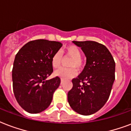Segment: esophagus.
Returning <instances> with one entry per match:
<instances>
[{
	"label": "esophagus",
	"instance_id": "1",
	"mask_svg": "<svg viewBox=\"0 0 131 131\" xmlns=\"http://www.w3.org/2000/svg\"><path fill=\"white\" fill-rule=\"evenodd\" d=\"M63 83V80L61 79V85H62Z\"/></svg>",
	"mask_w": 131,
	"mask_h": 131
}]
</instances>
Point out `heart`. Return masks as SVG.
I'll list each match as a JSON object with an SVG mask.
<instances>
[{"label":"heart","instance_id":"1","mask_svg":"<svg viewBox=\"0 0 131 131\" xmlns=\"http://www.w3.org/2000/svg\"><path fill=\"white\" fill-rule=\"evenodd\" d=\"M62 53L66 56L70 57L71 59L68 62L69 68H60L55 72V75L60 77L61 79L67 80L72 79L77 75V70H81L83 66V61L82 59L81 51L77 46L70 45L63 50ZM62 56L59 51L56 52L51 59V63L54 69L59 68L61 65Z\"/></svg>","mask_w":131,"mask_h":131}]
</instances>
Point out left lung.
I'll list each match as a JSON object with an SVG mask.
<instances>
[{"label":"left lung","instance_id":"obj_1","mask_svg":"<svg viewBox=\"0 0 131 131\" xmlns=\"http://www.w3.org/2000/svg\"><path fill=\"white\" fill-rule=\"evenodd\" d=\"M72 42L81 48L87 61L83 72L72 81L73 87L68 92V100L78 113L92 115L109 99L115 81V61L103 44L94 41Z\"/></svg>","mask_w":131,"mask_h":131}]
</instances>
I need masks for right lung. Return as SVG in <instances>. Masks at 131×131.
Returning a JSON list of instances; mask_svg holds the SVG:
<instances>
[{"instance_id":"1","label":"right lung","mask_w":131,"mask_h":131,"mask_svg":"<svg viewBox=\"0 0 131 131\" xmlns=\"http://www.w3.org/2000/svg\"><path fill=\"white\" fill-rule=\"evenodd\" d=\"M61 46L59 41L36 39L23 46L16 54L12 69L14 94L27 112L40 113L51 103L61 79H46L53 72L52 57Z\"/></svg>"}]
</instances>
